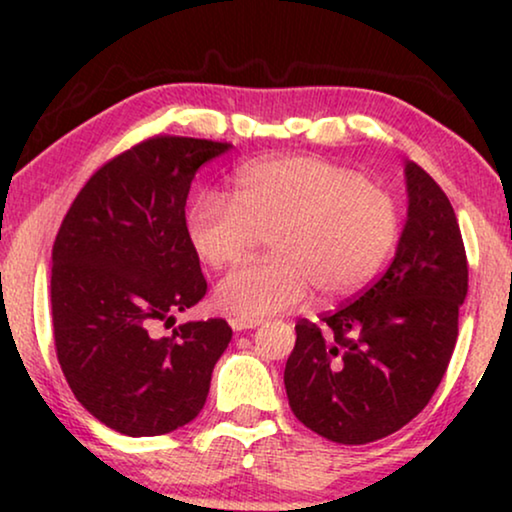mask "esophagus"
<instances>
[{
	"label": "esophagus",
	"mask_w": 512,
	"mask_h": 512,
	"mask_svg": "<svg viewBox=\"0 0 512 512\" xmlns=\"http://www.w3.org/2000/svg\"><path fill=\"white\" fill-rule=\"evenodd\" d=\"M261 324H263V319H254V317H233V319H230V326H233L235 331H247V328H256Z\"/></svg>",
	"instance_id": "obj_1"
}]
</instances>
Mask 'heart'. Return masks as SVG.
<instances>
[{
	"instance_id": "b5f03b06",
	"label": "heart",
	"mask_w": 512,
	"mask_h": 512,
	"mask_svg": "<svg viewBox=\"0 0 512 512\" xmlns=\"http://www.w3.org/2000/svg\"><path fill=\"white\" fill-rule=\"evenodd\" d=\"M188 235L212 270L242 263L265 237L270 254L216 289L223 310L258 319L293 310L310 289L333 300L366 284L396 247L401 212L356 170L286 156L242 167L230 198L200 195L188 214Z\"/></svg>"
}]
</instances>
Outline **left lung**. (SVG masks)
<instances>
[{
  "label": "left lung",
  "mask_w": 512,
  "mask_h": 512,
  "mask_svg": "<svg viewBox=\"0 0 512 512\" xmlns=\"http://www.w3.org/2000/svg\"><path fill=\"white\" fill-rule=\"evenodd\" d=\"M408 221L396 256L366 291L300 319L284 387L300 422L342 445L403 429L443 380L468 293V261L454 209L417 163L405 165Z\"/></svg>",
  "instance_id": "1"
}]
</instances>
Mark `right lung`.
<instances>
[{"label": "right lung", "instance_id": "obj_1", "mask_svg": "<svg viewBox=\"0 0 512 512\" xmlns=\"http://www.w3.org/2000/svg\"><path fill=\"white\" fill-rule=\"evenodd\" d=\"M230 146L142 139L86 181L55 235V354L76 401L125 436H163L198 417L233 338L219 317L156 335L207 293L186 198L195 172Z\"/></svg>", "mask_w": 512, "mask_h": 512}]
</instances>
